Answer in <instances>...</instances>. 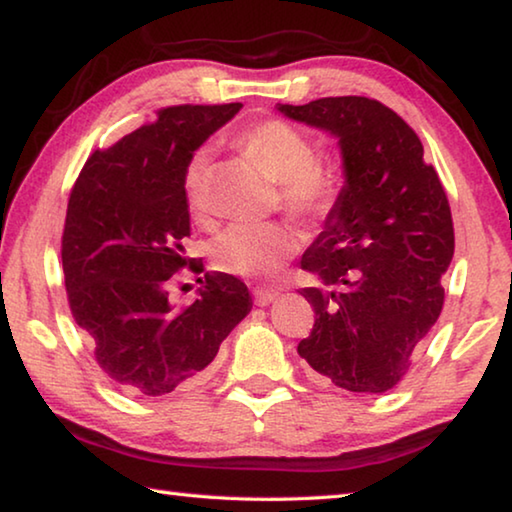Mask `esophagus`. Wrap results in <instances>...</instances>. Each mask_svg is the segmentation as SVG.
Returning a JSON list of instances; mask_svg holds the SVG:
<instances>
[{
  "label": "esophagus",
  "instance_id": "obj_1",
  "mask_svg": "<svg viewBox=\"0 0 512 512\" xmlns=\"http://www.w3.org/2000/svg\"><path fill=\"white\" fill-rule=\"evenodd\" d=\"M253 298H255V305L257 307H268L271 302H275L277 298H280V291L275 289H255L253 291Z\"/></svg>",
  "mask_w": 512,
  "mask_h": 512
}]
</instances>
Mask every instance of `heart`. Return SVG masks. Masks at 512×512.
Wrapping results in <instances>:
<instances>
[{
    "label": "heart",
    "mask_w": 512,
    "mask_h": 512,
    "mask_svg": "<svg viewBox=\"0 0 512 512\" xmlns=\"http://www.w3.org/2000/svg\"><path fill=\"white\" fill-rule=\"evenodd\" d=\"M246 158L280 183V205L293 219L316 223L334 210L343 189L341 171L316 158V146L296 126L280 119L259 121L237 137ZM183 192L196 223L212 219V155L198 149L185 164ZM298 250V235L282 223H237L212 244V262L237 277L273 280Z\"/></svg>",
    "instance_id": "b5f03b06"
}]
</instances>
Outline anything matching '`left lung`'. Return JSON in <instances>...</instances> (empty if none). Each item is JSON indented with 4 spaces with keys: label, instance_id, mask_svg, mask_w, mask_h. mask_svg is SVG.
Here are the masks:
<instances>
[{
    "label": "left lung",
    "instance_id": "left-lung-1",
    "mask_svg": "<svg viewBox=\"0 0 512 512\" xmlns=\"http://www.w3.org/2000/svg\"><path fill=\"white\" fill-rule=\"evenodd\" d=\"M284 117L339 140L345 185L300 266L320 287L300 293L316 323L298 354L318 381L386 393L443 311L454 223L420 137L384 103L325 97L277 103Z\"/></svg>",
    "mask_w": 512,
    "mask_h": 512
}]
</instances>
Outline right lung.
<instances>
[{
    "label": "right lung",
    "mask_w": 512,
    "mask_h": 512,
    "mask_svg": "<svg viewBox=\"0 0 512 512\" xmlns=\"http://www.w3.org/2000/svg\"><path fill=\"white\" fill-rule=\"evenodd\" d=\"M239 110L162 108L153 124L94 151L69 196L60 253L69 309L99 368L133 397L201 381L253 307L246 284L228 273H205L187 307L173 305L167 289L187 264L185 164Z\"/></svg>",
    "instance_id": "add662e5"
}]
</instances>
